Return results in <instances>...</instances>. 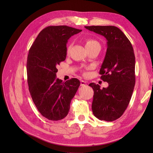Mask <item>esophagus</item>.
Returning <instances> with one entry per match:
<instances>
[{
    "instance_id": "obj_1",
    "label": "esophagus",
    "mask_w": 153,
    "mask_h": 153,
    "mask_svg": "<svg viewBox=\"0 0 153 153\" xmlns=\"http://www.w3.org/2000/svg\"><path fill=\"white\" fill-rule=\"evenodd\" d=\"M87 84L86 81H81V85L83 86V85H85Z\"/></svg>"
}]
</instances>
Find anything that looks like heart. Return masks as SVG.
I'll return each mask as SVG.
<instances>
[{"mask_svg":"<svg viewBox=\"0 0 153 153\" xmlns=\"http://www.w3.org/2000/svg\"><path fill=\"white\" fill-rule=\"evenodd\" d=\"M97 44H99V43H98L97 41H96V40H95L94 39L89 38V39H87L85 41V47L87 49H88V48H90ZM70 48H71V45H69L67 48V50H66L67 53H69V50H70Z\"/></svg>","mask_w":153,"mask_h":153,"instance_id":"1","label":"heart"}]
</instances>
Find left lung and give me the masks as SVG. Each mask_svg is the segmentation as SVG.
Listing matches in <instances>:
<instances>
[{"label": "left lung", "instance_id": "obj_1", "mask_svg": "<svg viewBox=\"0 0 153 153\" xmlns=\"http://www.w3.org/2000/svg\"><path fill=\"white\" fill-rule=\"evenodd\" d=\"M107 40L106 54L99 72L108 83L101 89L91 83L94 90L92 110L100 120L112 122L121 117L130 103L135 85V56L130 40L114 26H86Z\"/></svg>", "mask_w": 153, "mask_h": 153}]
</instances>
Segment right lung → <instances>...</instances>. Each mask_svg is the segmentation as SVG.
Here are the masks:
<instances>
[{
	"label": "right lung",
	"mask_w": 153,
	"mask_h": 153,
	"mask_svg": "<svg viewBox=\"0 0 153 153\" xmlns=\"http://www.w3.org/2000/svg\"><path fill=\"white\" fill-rule=\"evenodd\" d=\"M66 25L48 26L39 32L30 48L27 58V81L36 107L44 117L53 121L65 118L80 81L56 79V68L66 59L69 38L81 32Z\"/></svg>",
	"instance_id": "add662e5"
}]
</instances>
